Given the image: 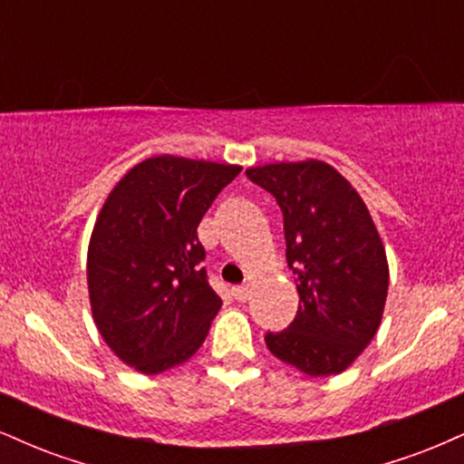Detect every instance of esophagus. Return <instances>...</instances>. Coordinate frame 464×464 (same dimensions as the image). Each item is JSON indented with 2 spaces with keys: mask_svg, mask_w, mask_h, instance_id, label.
<instances>
[{
  "mask_svg": "<svg viewBox=\"0 0 464 464\" xmlns=\"http://www.w3.org/2000/svg\"><path fill=\"white\" fill-rule=\"evenodd\" d=\"M231 295L236 296V301L244 303V301L250 299V295H253V290H250V285H236V287H233V290H231Z\"/></svg>",
  "mask_w": 464,
  "mask_h": 464,
  "instance_id": "1",
  "label": "esophagus"
}]
</instances>
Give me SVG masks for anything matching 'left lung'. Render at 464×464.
<instances>
[{"instance_id": "1", "label": "left lung", "mask_w": 464, "mask_h": 464, "mask_svg": "<svg viewBox=\"0 0 464 464\" xmlns=\"http://www.w3.org/2000/svg\"><path fill=\"white\" fill-rule=\"evenodd\" d=\"M246 177L284 211L285 257L296 275L299 312L270 353L310 377L349 369L380 329L388 295V259L369 207L334 165L279 161Z\"/></svg>"}]
</instances>
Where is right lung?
Instances as JSON below:
<instances>
[{
	"mask_svg": "<svg viewBox=\"0 0 464 464\" xmlns=\"http://www.w3.org/2000/svg\"><path fill=\"white\" fill-rule=\"evenodd\" d=\"M242 165L161 157L132 165L106 196L89 239L93 323L109 349L143 375L188 362L222 299L207 281L202 216Z\"/></svg>",
	"mask_w": 464,
	"mask_h": 464,
	"instance_id": "add662e5",
	"label": "right lung"
}]
</instances>
